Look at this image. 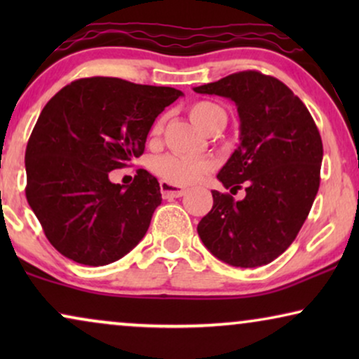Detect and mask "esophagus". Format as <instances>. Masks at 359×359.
Segmentation results:
<instances>
[{
	"label": "esophagus",
	"instance_id": "obj_1",
	"mask_svg": "<svg viewBox=\"0 0 359 359\" xmlns=\"http://www.w3.org/2000/svg\"><path fill=\"white\" fill-rule=\"evenodd\" d=\"M160 189H161V194H163V198H181V196L186 194V189L184 188H180V186L176 184H171V183H166V181H160Z\"/></svg>",
	"mask_w": 359,
	"mask_h": 359
}]
</instances>
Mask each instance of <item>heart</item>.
Segmentation results:
<instances>
[{
	"label": "heart",
	"instance_id": "1",
	"mask_svg": "<svg viewBox=\"0 0 359 359\" xmlns=\"http://www.w3.org/2000/svg\"><path fill=\"white\" fill-rule=\"evenodd\" d=\"M222 107L209 101H199L196 104L191 106L189 116L191 121L199 127L201 130H204V127L209 124V121L220 114ZM161 130V119H158L151 127V134L156 135ZM150 168L154 173L161 178L166 183L183 186L191 184L199 178H203V175L208 173L210 170V161L205 158H193V156L178 155V154H165L158 155L151 160Z\"/></svg>",
	"mask_w": 359,
	"mask_h": 359
}]
</instances>
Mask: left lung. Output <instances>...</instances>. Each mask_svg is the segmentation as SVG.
I'll list each match as a JSON object with an SVG mask.
<instances>
[{
	"label": "left lung",
	"instance_id": "8db88e82",
	"mask_svg": "<svg viewBox=\"0 0 359 359\" xmlns=\"http://www.w3.org/2000/svg\"><path fill=\"white\" fill-rule=\"evenodd\" d=\"M235 102L240 145L217 178L233 201L212 191L214 204L198 233L220 262L238 268L271 263L297 237L320 184L322 139L304 102L278 78L248 70L196 86Z\"/></svg>",
	"mask_w": 359,
	"mask_h": 359
}]
</instances>
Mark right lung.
I'll list each match as a JSON object with an SVG mask.
<instances>
[{"mask_svg": "<svg viewBox=\"0 0 359 359\" xmlns=\"http://www.w3.org/2000/svg\"><path fill=\"white\" fill-rule=\"evenodd\" d=\"M183 95L170 86L81 78L43 107L26 149V198L63 257L102 266L144 238L161 204L160 184L139 170L129 186L109 181L144 154L156 116Z\"/></svg>", "mask_w": 359, "mask_h": 359, "instance_id": "obj_1", "label": "right lung"}]
</instances>
